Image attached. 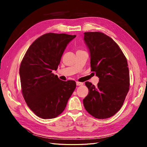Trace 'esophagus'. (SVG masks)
<instances>
[{
    "mask_svg": "<svg viewBox=\"0 0 147 147\" xmlns=\"http://www.w3.org/2000/svg\"><path fill=\"white\" fill-rule=\"evenodd\" d=\"M76 84L77 86H81V85H83V83H82V82H76Z\"/></svg>",
    "mask_w": 147,
    "mask_h": 147,
    "instance_id": "34e87169",
    "label": "esophagus"
}]
</instances>
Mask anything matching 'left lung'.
Segmentation results:
<instances>
[{
	"label": "left lung",
	"instance_id": "8db88e82",
	"mask_svg": "<svg viewBox=\"0 0 147 147\" xmlns=\"http://www.w3.org/2000/svg\"><path fill=\"white\" fill-rule=\"evenodd\" d=\"M84 40L90 53L91 71L99 82L97 86L85 82L89 92L83 105L92 117L108 118L121 109L129 90L127 59L118 44L104 33L84 32Z\"/></svg>",
	"mask_w": 147,
	"mask_h": 147
}]
</instances>
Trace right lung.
I'll return each instance as SVG.
<instances>
[{
	"label": "right lung",
	"mask_w": 147,
	"mask_h": 147,
	"mask_svg": "<svg viewBox=\"0 0 147 147\" xmlns=\"http://www.w3.org/2000/svg\"><path fill=\"white\" fill-rule=\"evenodd\" d=\"M76 35L45 34L32 43L20 67L22 93L29 109L43 119L54 118L64 110L76 88L73 80L62 81L56 70L67 44Z\"/></svg>",
	"instance_id": "1"
}]
</instances>
